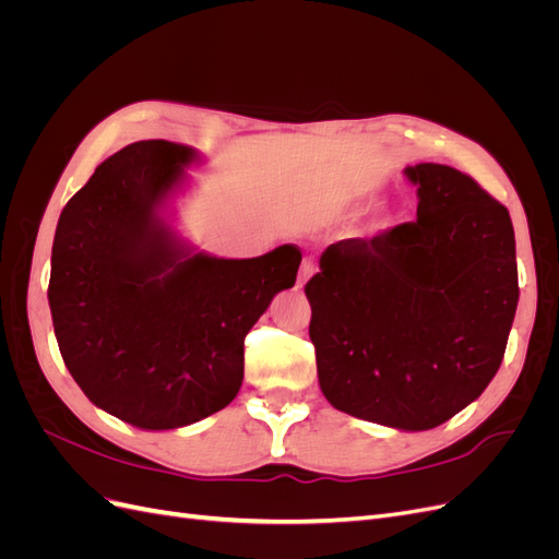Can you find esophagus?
<instances>
[{
  "instance_id": "obj_1",
  "label": "esophagus",
  "mask_w": 559,
  "mask_h": 559,
  "mask_svg": "<svg viewBox=\"0 0 559 559\" xmlns=\"http://www.w3.org/2000/svg\"><path fill=\"white\" fill-rule=\"evenodd\" d=\"M314 263L310 261V259H306L302 261V265H300V275H298V289H302V286H306V282L314 275Z\"/></svg>"
}]
</instances>
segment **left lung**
Here are the masks:
<instances>
[{"label": "left lung", "instance_id": "obj_1", "mask_svg": "<svg viewBox=\"0 0 559 559\" xmlns=\"http://www.w3.org/2000/svg\"><path fill=\"white\" fill-rule=\"evenodd\" d=\"M417 222L326 247L308 282L310 341L333 408L427 431L476 401L518 308L509 210L454 167L403 170Z\"/></svg>", "mask_w": 559, "mask_h": 559}]
</instances>
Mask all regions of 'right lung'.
Segmentation results:
<instances>
[{"instance_id": "1", "label": "right lung", "mask_w": 559, "mask_h": 559, "mask_svg": "<svg viewBox=\"0 0 559 559\" xmlns=\"http://www.w3.org/2000/svg\"><path fill=\"white\" fill-rule=\"evenodd\" d=\"M200 163L165 140L121 148L67 202L50 253L67 370L97 408L146 431L189 427L238 396L245 335L300 265L294 245L218 259L181 238L170 207Z\"/></svg>"}]
</instances>
